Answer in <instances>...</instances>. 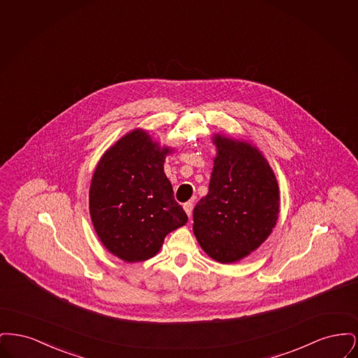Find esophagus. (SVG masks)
Segmentation results:
<instances>
[{
	"mask_svg": "<svg viewBox=\"0 0 358 358\" xmlns=\"http://www.w3.org/2000/svg\"><path fill=\"white\" fill-rule=\"evenodd\" d=\"M184 209H185L187 216L190 217V216H192V212H193V203H192V201L185 203V204H184Z\"/></svg>",
	"mask_w": 358,
	"mask_h": 358,
	"instance_id": "esophagus-1",
	"label": "esophagus"
}]
</instances>
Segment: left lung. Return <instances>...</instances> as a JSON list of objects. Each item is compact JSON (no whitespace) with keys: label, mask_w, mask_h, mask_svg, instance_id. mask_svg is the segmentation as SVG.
<instances>
[{"label":"left lung","mask_w":358,"mask_h":358,"mask_svg":"<svg viewBox=\"0 0 358 358\" xmlns=\"http://www.w3.org/2000/svg\"><path fill=\"white\" fill-rule=\"evenodd\" d=\"M209 192L193 210L201 248L220 263L256 250L271 234L279 213V187L270 165L245 142L216 136Z\"/></svg>","instance_id":"1"}]
</instances>
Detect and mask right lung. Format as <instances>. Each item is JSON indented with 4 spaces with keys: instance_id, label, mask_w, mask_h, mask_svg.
<instances>
[{
    "instance_id": "right-lung-1",
    "label": "right lung",
    "mask_w": 358,
    "mask_h": 358,
    "mask_svg": "<svg viewBox=\"0 0 358 358\" xmlns=\"http://www.w3.org/2000/svg\"><path fill=\"white\" fill-rule=\"evenodd\" d=\"M168 153L136 130L104 153L94 173L91 219L104 247L124 262L153 257L165 236L187 222L164 171Z\"/></svg>"
}]
</instances>
